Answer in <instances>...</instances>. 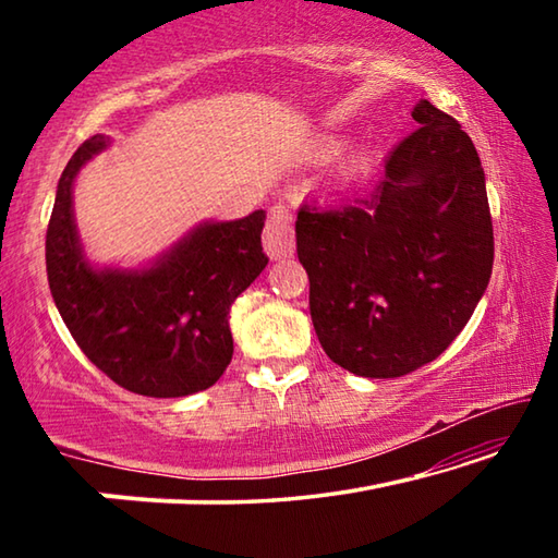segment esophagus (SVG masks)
<instances>
[{"instance_id": "obj_1", "label": "esophagus", "mask_w": 558, "mask_h": 558, "mask_svg": "<svg viewBox=\"0 0 558 558\" xmlns=\"http://www.w3.org/2000/svg\"><path fill=\"white\" fill-rule=\"evenodd\" d=\"M263 248L272 260L288 258L295 251V233H292V216L286 206H272L268 223L263 229Z\"/></svg>"}]
</instances>
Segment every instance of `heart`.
<instances>
[{
    "instance_id": "1",
    "label": "heart",
    "mask_w": 558,
    "mask_h": 558,
    "mask_svg": "<svg viewBox=\"0 0 558 558\" xmlns=\"http://www.w3.org/2000/svg\"><path fill=\"white\" fill-rule=\"evenodd\" d=\"M339 153H342V143H339V140H335V137H327L317 145L315 157L317 159H335Z\"/></svg>"
}]
</instances>
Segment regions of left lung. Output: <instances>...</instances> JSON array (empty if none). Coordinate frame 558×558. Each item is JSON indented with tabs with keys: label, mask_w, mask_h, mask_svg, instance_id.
I'll list each match as a JSON object with an SVG mask.
<instances>
[{
	"label": "left lung",
	"mask_w": 558,
	"mask_h": 558,
	"mask_svg": "<svg viewBox=\"0 0 558 558\" xmlns=\"http://www.w3.org/2000/svg\"><path fill=\"white\" fill-rule=\"evenodd\" d=\"M369 194L302 204L298 258L319 344L342 369L396 379L448 349L493 276L485 172L458 120L421 100Z\"/></svg>",
	"instance_id": "1"
}]
</instances>
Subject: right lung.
<instances>
[{"label":"right lung","instance_id":"add662e5","mask_svg":"<svg viewBox=\"0 0 558 558\" xmlns=\"http://www.w3.org/2000/svg\"><path fill=\"white\" fill-rule=\"evenodd\" d=\"M110 145L93 135L65 165L46 231V272L75 344L122 389L177 399L219 381L233 356V300L268 266L266 211L189 231L153 266H90L73 221V182Z\"/></svg>","mask_w":558,"mask_h":558}]
</instances>
